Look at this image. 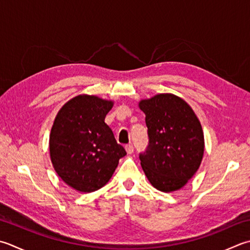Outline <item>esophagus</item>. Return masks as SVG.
I'll list each match as a JSON object with an SVG mask.
<instances>
[{
	"label": "esophagus",
	"instance_id": "34e87169",
	"mask_svg": "<svg viewBox=\"0 0 250 250\" xmlns=\"http://www.w3.org/2000/svg\"><path fill=\"white\" fill-rule=\"evenodd\" d=\"M125 150H126V153H128L129 155H131V154H133L134 148H133V146H132L131 144H129V145L125 146Z\"/></svg>",
	"mask_w": 250,
	"mask_h": 250
}]
</instances>
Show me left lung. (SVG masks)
Segmentation results:
<instances>
[{"label":"left lung","instance_id":"left-lung-1","mask_svg":"<svg viewBox=\"0 0 250 250\" xmlns=\"http://www.w3.org/2000/svg\"><path fill=\"white\" fill-rule=\"evenodd\" d=\"M139 107L145 114L149 139L147 148L140 154L144 173L158 190H178L202 163V125L188 103L170 93L142 100Z\"/></svg>","mask_w":250,"mask_h":250}]
</instances>
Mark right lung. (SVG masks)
I'll use <instances>...</instances> for the list:
<instances>
[{
  "mask_svg": "<svg viewBox=\"0 0 250 250\" xmlns=\"http://www.w3.org/2000/svg\"><path fill=\"white\" fill-rule=\"evenodd\" d=\"M114 102L78 95L58 111L50 134V156L56 173L70 188L91 193L108 182L126 155L105 117Z\"/></svg>",
  "mask_w": 250,
  "mask_h": 250,
  "instance_id": "add662e5",
  "label": "right lung"
}]
</instances>
